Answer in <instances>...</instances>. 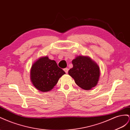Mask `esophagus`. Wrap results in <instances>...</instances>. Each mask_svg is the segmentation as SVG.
<instances>
[{
    "instance_id": "34e87169",
    "label": "esophagus",
    "mask_w": 130,
    "mask_h": 130,
    "mask_svg": "<svg viewBox=\"0 0 130 130\" xmlns=\"http://www.w3.org/2000/svg\"><path fill=\"white\" fill-rule=\"evenodd\" d=\"M68 71H69V69L68 68L64 69V71L66 72V73H68Z\"/></svg>"
}]
</instances>
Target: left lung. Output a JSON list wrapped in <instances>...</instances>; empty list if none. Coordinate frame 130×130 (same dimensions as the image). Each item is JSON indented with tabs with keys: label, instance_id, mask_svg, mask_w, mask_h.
Here are the masks:
<instances>
[{
	"label": "left lung",
	"instance_id": "obj_1",
	"mask_svg": "<svg viewBox=\"0 0 130 130\" xmlns=\"http://www.w3.org/2000/svg\"><path fill=\"white\" fill-rule=\"evenodd\" d=\"M72 63L73 68L69 70V75L77 86L84 90H90L97 85L100 75V68L90 57H77Z\"/></svg>",
	"mask_w": 130,
	"mask_h": 130
}]
</instances>
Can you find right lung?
Listing matches in <instances>:
<instances>
[{
  "mask_svg": "<svg viewBox=\"0 0 130 130\" xmlns=\"http://www.w3.org/2000/svg\"><path fill=\"white\" fill-rule=\"evenodd\" d=\"M64 74L65 72L58 67L55 61L46 56L40 58L32 64L30 79L37 89L46 92L52 89Z\"/></svg>",
  "mask_w": 130,
  "mask_h": 130,
  "instance_id": "1",
  "label": "right lung"
}]
</instances>
